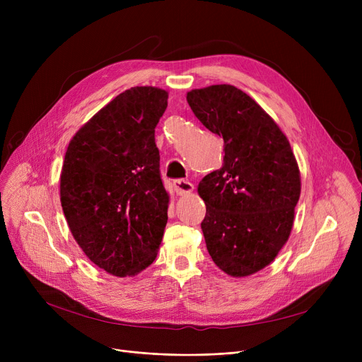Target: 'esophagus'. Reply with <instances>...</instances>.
<instances>
[{
    "label": "esophagus",
    "instance_id": "1",
    "mask_svg": "<svg viewBox=\"0 0 362 362\" xmlns=\"http://www.w3.org/2000/svg\"><path fill=\"white\" fill-rule=\"evenodd\" d=\"M173 186H175V191L177 195L183 197V195H187L191 194L194 191V185L191 182L187 180H183V179H179V180H175L173 182Z\"/></svg>",
    "mask_w": 362,
    "mask_h": 362
}]
</instances>
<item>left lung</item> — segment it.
I'll use <instances>...</instances> for the list:
<instances>
[{"label": "left lung", "mask_w": 362, "mask_h": 362, "mask_svg": "<svg viewBox=\"0 0 362 362\" xmlns=\"http://www.w3.org/2000/svg\"><path fill=\"white\" fill-rule=\"evenodd\" d=\"M186 100L224 141L223 165L198 185L206 250L224 273L251 276L267 267L292 232L300 195L293 151L276 122L236 86L192 89Z\"/></svg>", "instance_id": "8db88e82"}]
</instances>
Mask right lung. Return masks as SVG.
Returning a JSON list of instances; mask_svg holds the SVG:
<instances>
[{"mask_svg":"<svg viewBox=\"0 0 362 362\" xmlns=\"http://www.w3.org/2000/svg\"><path fill=\"white\" fill-rule=\"evenodd\" d=\"M168 93L130 88L71 138L62 168L60 201L85 255L107 273L135 276L154 262L170 197L160 176L156 127Z\"/></svg>","mask_w":362,"mask_h":362,"instance_id":"right-lung-1","label":"right lung"}]
</instances>
